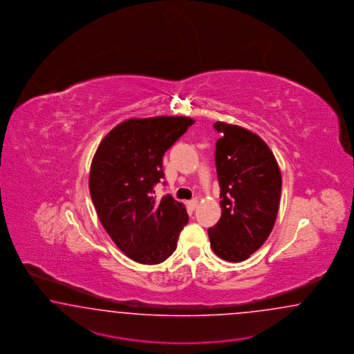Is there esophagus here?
<instances>
[{"label": "esophagus", "instance_id": "obj_1", "mask_svg": "<svg viewBox=\"0 0 354 354\" xmlns=\"http://www.w3.org/2000/svg\"><path fill=\"white\" fill-rule=\"evenodd\" d=\"M188 206H189L191 210H196L197 206H198V201L197 200H192V201L188 202Z\"/></svg>", "mask_w": 354, "mask_h": 354}]
</instances>
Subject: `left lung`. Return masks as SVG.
Wrapping results in <instances>:
<instances>
[{
  "mask_svg": "<svg viewBox=\"0 0 354 354\" xmlns=\"http://www.w3.org/2000/svg\"><path fill=\"white\" fill-rule=\"evenodd\" d=\"M221 134L215 165L220 185L219 221L209 228L212 251L239 263L263 246L277 218L282 178L267 143L237 124L215 122Z\"/></svg>",
  "mask_w": 354,
  "mask_h": 354,
  "instance_id": "obj_1",
  "label": "left lung"
}]
</instances>
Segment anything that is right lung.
<instances>
[{
  "label": "right lung",
  "mask_w": 354,
  "mask_h": 354,
  "mask_svg": "<svg viewBox=\"0 0 354 354\" xmlns=\"http://www.w3.org/2000/svg\"><path fill=\"white\" fill-rule=\"evenodd\" d=\"M193 124L183 115L130 118L105 135L94 154L88 188L97 218L136 263L165 261L188 223L185 206L170 194L157 201L153 187L165 178L163 154Z\"/></svg>",
  "instance_id": "right-lung-1"
}]
</instances>
